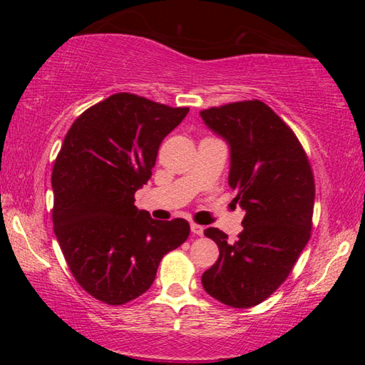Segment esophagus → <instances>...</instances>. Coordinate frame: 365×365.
<instances>
[{
    "label": "esophagus",
    "mask_w": 365,
    "mask_h": 365,
    "mask_svg": "<svg viewBox=\"0 0 365 365\" xmlns=\"http://www.w3.org/2000/svg\"><path fill=\"white\" fill-rule=\"evenodd\" d=\"M191 233L197 235V237H201L202 233H205V227L197 225V224H191Z\"/></svg>",
    "instance_id": "obj_1"
}]
</instances>
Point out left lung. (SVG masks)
Returning <instances> with one entry per match:
<instances>
[{
  "label": "left lung",
  "mask_w": 365,
  "mask_h": 365,
  "mask_svg": "<svg viewBox=\"0 0 365 365\" xmlns=\"http://www.w3.org/2000/svg\"><path fill=\"white\" fill-rule=\"evenodd\" d=\"M200 115L230 148L228 185L245 212L235 243L219 228L205 230L220 255L201 283L222 304L248 309L287 280L309 242L314 175L292 128L262 101L230 103Z\"/></svg>",
  "instance_id": "obj_1"
}]
</instances>
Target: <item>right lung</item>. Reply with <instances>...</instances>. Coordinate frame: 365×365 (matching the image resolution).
Instances as JSON below:
<instances>
[{
    "label": "right lung",
    "mask_w": 365,
    "mask_h": 365,
    "mask_svg": "<svg viewBox=\"0 0 365 365\" xmlns=\"http://www.w3.org/2000/svg\"><path fill=\"white\" fill-rule=\"evenodd\" d=\"M188 108L115 93L80 114L51 175L53 224L78 285L110 306L148 292L160 259L190 235L185 219L154 220L133 205L163 140Z\"/></svg>",
    "instance_id": "right-lung-1"
}]
</instances>
